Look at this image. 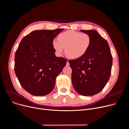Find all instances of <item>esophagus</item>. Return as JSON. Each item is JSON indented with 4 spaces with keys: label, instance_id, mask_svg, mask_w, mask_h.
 <instances>
[{
    "label": "esophagus",
    "instance_id": "34e87169",
    "mask_svg": "<svg viewBox=\"0 0 129 129\" xmlns=\"http://www.w3.org/2000/svg\"><path fill=\"white\" fill-rule=\"evenodd\" d=\"M69 65H70V63H69V61L67 60V63H66V66H69Z\"/></svg>",
    "mask_w": 129,
    "mask_h": 129
}]
</instances>
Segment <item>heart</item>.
<instances>
[{"label": "heart", "instance_id": "obj_1", "mask_svg": "<svg viewBox=\"0 0 129 129\" xmlns=\"http://www.w3.org/2000/svg\"><path fill=\"white\" fill-rule=\"evenodd\" d=\"M57 40L53 41L54 49L61 55L65 49L66 55L72 59L83 57L88 51L91 43V38L88 34L74 30H69L60 33Z\"/></svg>", "mask_w": 129, "mask_h": 129}]
</instances>
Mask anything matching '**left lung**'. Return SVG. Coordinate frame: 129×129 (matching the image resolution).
<instances>
[{"label":"left lung","instance_id":"left-lung-1","mask_svg":"<svg viewBox=\"0 0 129 129\" xmlns=\"http://www.w3.org/2000/svg\"><path fill=\"white\" fill-rule=\"evenodd\" d=\"M80 31L90 37V46L83 57L69 62L74 89L81 95L90 96L102 90L109 80L112 57L107 41L96 30Z\"/></svg>","mask_w":129,"mask_h":129}]
</instances>
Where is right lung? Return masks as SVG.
I'll return each instance as SVG.
<instances>
[{
	"mask_svg": "<svg viewBox=\"0 0 129 129\" xmlns=\"http://www.w3.org/2000/svg\"><path fill=\"white\" fill-rule=\"evenodd\" d=\"M64 30H36L24 37L15 56V71L20 84L33 96L50 93L67 59L55 56L53 39Z\"/></svg>",
	"mask_w": 129,
	"mask_h": 129,
	"instance_id": "obj_1",
	"label": "right lung"
}]
</instances>
